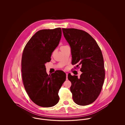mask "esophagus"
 I'll return each instance as SVG.
<instances>
[{
	"label": "esophagus",
	"mask_w": 125,
	"mask_h": 125,
	"mask_svg": "<svg viewBox=\"0 0 125 125\" xmlns=\"http://www.w3.org/2000/svg\"><path fill=\"white\" fill-rule=\"evenodd\" d=\"M66 80H67V76H68V73H66Z\"/></svg>",
	"instance_id": "esophagus-1"
}]
</instances>
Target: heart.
<instances>
[{
    "label": "heart",
    "mask_w": 125,
    "mask_h": 125,
    "mask_svg": "<svg viewBox=\"0 0 125 125\" xmlns=\"http://www.w3.org/2000/svg\"><path fill=\"white\" fill-rule=\"evenodd\" d=\"M65 46H62L61 47V48L63 47H65Z\"/></svg>",
    "instance_id": "1"
}]
</instances>
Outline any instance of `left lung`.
<instances>
[{"instance_id":"obj_1","label":"left lung","mask_w":125,"mask_h":125,"mask_svg":"<svg viewBox=\"0 0 125 125\" xmlns=\"http://www.w3.org/2000/svg\"><path fill=\"white\" fill-rule=\"evenodd\" d=\"M71 51L72 64L82 65L80 77L68 74L74 102L79 105L93 103L99 95L105 78L101 49L87 32L75 29H62Z\"/></svg>"}]
</instances>
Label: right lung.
<instances>
[{
	"label": "right lung",
	"instance_id": "1",
	"mask_svg": "<svg viewBox=\"0 0 125 125\" xmlns=\"http://www.w3.org/2000/svg\"><path fill=\"white\" fill-rule=\"evenodd\" d=\"M61 35L60 28L39 30L23 52L21 72L24 88L31 100L41 107H52L59 102L58 92L66 79L65 73L61 70L48 75L45 65L51 61Z\"/></svg>",
	"mask_w": 125,
	"mask_h": 125
}]
</instances>
